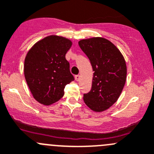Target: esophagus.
Segmentation results:
<instances>
[{
	"label": "esophagus",
	"instance_id": "esophagus-1",
	"mask_svg": "<svg viewBox=\"0 0 154 154\" xmlns=\"http://www.w3.org/2000/svg\"><path fill=\"white\" fill-rule=\"evenodd\" d=\"M75 79L77 82L79 81V80H80V75H76L75 76Z\"/></svg>",
	"mask_w": 154,
	"mask_h": 154
}]
</instances>
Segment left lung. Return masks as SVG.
<instances>
[{"label": "left lung", "mask_w": 154, "mask_h": 154, "mask_svg": "<svg viewBox=\"0 0 154 154\" xmlns=\"http://www.w3.org/2000/svg\"><path fill=\"white\" fill-rule=\"evenodd\" d=\"M79 45L94 72L91 89L84 102L91 110L103 112L117 101L126 81L127 67L119 50L104 38L82 39Z\"/></svg>", "instance_id": "left-lung-1"}]
</instances>
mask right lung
I'll list each match as a JSON object with an SVG mask.
<instances>
[{
    "label": "right lung",
    "mask_w": 154,
    "mask_h": 154,
    "mask_svg": "<svg viewBox=\"0 0 154 154\" xmlns=\"http://www.w3.org/2000/svg\"><path fill=\"white\" fill-rule=\"evenodd\" d=\"M72 42L58 35H49L36 42L26 54L24 75L33 97L51 105L64 95V88L74 80L66 54Z\"/></svg>",
    "instance_id": "right-lung-1"
}]
</instances>
